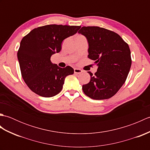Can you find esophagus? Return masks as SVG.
Instances as JSON below:
<instances>
[{"instance_id":"esophagus-1","label":"esophagus","mask_w":150,"mask_h":150,"mask_svg":"<svg viewBox=\"0 0 150 150\" xmlns=\"http://www.w3.org/2000/svg\"><path fill=\"white\" fill-rule=\"evenodd\" d=\"M82 72V70L79 68H74V73L75 74H80Z\"/></svg>"}]
</instances>
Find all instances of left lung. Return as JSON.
<instances>
[{
  "label": "left lung",
  "mask_w": 150,
  "mask_h": 150,
  "mask_svg": "<svg viewBox=\"0 0 150 150\" xmlns=\"http://www.w3.org/2000/svg\"><path fill=\"white\" fill-rule=\"evenodd\" d=\"M78 33L88 42V58L98 66L89 83L82 86L85 95L95 100L108 99L125 82L132 65L128 44L117 33L98 26H83Z\"/></svg>",
  "instance_id": "1"
}]
</instances>
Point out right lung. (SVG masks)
<instances>
[{
	"mask_svg": "<svg viewBox=\"0 0 150 150\" xmlns=\"http://www.w3.org/2000/svg\"><path fill=\"white\" fill-rule=\"evenodd\" d=\"M81 26L50 24L35 28L23 37L17 52L22 77L30 90L43 97H52L62 90L65 78L72 75L71 66L61 68L51 62L60 52L66 38Z\"/></svg>",
	"mask_w": 150,
	"mask_h": 150,
	"instance_id": "obj_1",
	"label": "right lung"
}]
</instances>
